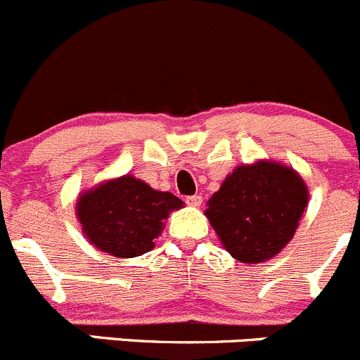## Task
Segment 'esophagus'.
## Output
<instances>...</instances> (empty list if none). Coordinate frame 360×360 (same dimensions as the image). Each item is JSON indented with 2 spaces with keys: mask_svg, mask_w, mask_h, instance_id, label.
<instances>
[{
  "mask_svg": "<svg viewBox=\"0 0 360 360\" xmlns=\"http://www.w3.org/2000/svg\"><path fill=\"white\" fill-rule=\"evenodd\" d=\"M185 202H187L188 206H194V208H198V206H201L202 198H201V195H199V194L187 195V198H185Z\"/></svg>",
  "mask_w": 360,
  "mask_h": 360,
  "instance_id": "1",
  "label": "esophagus"
}]
</instances>
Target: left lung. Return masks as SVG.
Returning a JSON list of instances; mask_svg holds the SVG:
<instances>
[{
    "label": "left lung",
    "mask_w": 360,
    "mask_h": 360,
    "mask_svg": "<svg viewBox=\"0 0 360 360\" xmlns=\"http://www.w3.org/2000/svg\"><path fill=\"white\" fill-rule=\"evenodd\" d=\"M306 205L308 188L297 172L257 161L227 175L205 215L234 259L259 264L292 240Z\"/></svg>",
    "instance_id": "8db88e82"
}]
</instances>
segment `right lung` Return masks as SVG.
<instances>
[{
	"label": "right lung",
	"mask_w": 360,
	"mask_h": 360,
	"mask_svg": "<svg viewBox=\"0 0 360 360\" xmlns=\"http://www.w3.org/2000/svg\"><path fill=\"white\" fill-rule=\"evenodd\" d=\"M181 206L172 192L155 191L143 180L124 175L80 194L77 217L98 250L127 259L152 250L165 220Z\"/></svg>",
	"instance_id": "1"
}]
</instances>
